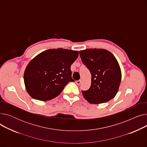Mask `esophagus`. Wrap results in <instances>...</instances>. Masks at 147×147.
I'll use <instances>...</instances> for the list:
<instances>
[{
    "label": "esophagus",
    "mask_w": 147,
    "mask_h": 147,
    "mask_svg": "<svg viewBox=\"0 0 147 147\" xmlns=\"http://www.w3.org/2000/svg\"><path fill=\"white\" fill-rule=\"evenodd\" d=\"M82 82V80H77L76 81V84H78V85H80V83Z\"/></svg>",
    "instance_id": "34e87169"
}]
</instances>
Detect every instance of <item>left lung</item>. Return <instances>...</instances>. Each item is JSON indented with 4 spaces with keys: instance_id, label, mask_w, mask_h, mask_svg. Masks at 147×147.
I'll use <instances>...</instances> for the list:
<instances>
[{
    "instance_id": "obj_1",
    "label": "left lung",
    "mask_w": 147,
    "mask_h": 147,
    "mask_svg": "<svg viewBox=\"0 0 147 147\" xmlns=\"http://www.w3.org/2000/svg\"><path fill=\"white\" fill-rule=\"evenodd\" d=\"M79 53L92 76L90 88L82 90L83 97L90 104L109 101L116 95L121 82V73L116 58L103 49H87Z\"/></svg>"
}]
</instances>
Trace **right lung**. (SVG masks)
Here are the masks:
<instances>
[{"mask_svg":"<svg viewBox=\"0 0 147 147\" xmlns=\"http://www.w3.org/2000/svg\"><path fill=\"white\" fill-rule=\"evenodd\" d=\"M78 51L51 49L38 54L27 66L24 75L26 90L33 98L48 101L58 96L69 82L71 65L78 58Z\"/></svg>","mask_w":147,"mask_h":147,"instance_id":"right-lung-1","label":"right lung"}]
</instances>
